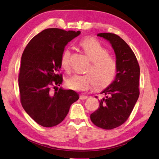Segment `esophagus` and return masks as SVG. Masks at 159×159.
Wrapping results in <instances>:
<instances>
[{"instance_id": "obj_1", "label": "esophagus", "mask_w": 159, "mask_h": 159, "mask_svg": "<svg viewBox=\"0 0 159 159\" xmlns=\"http://www.w3.org/2000/svg\"><path fill=\"white\" fill-rule=\"evenodd\" d=\"M88 98L87 96H86V95H80V99H87Z\"/></svg>"}]
</instances>
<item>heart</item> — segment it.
Masks as SVG:
<instances>
[{"label": "heart", "mask_w": 159, "mask_h": 159, "mask_svg": "<svg viewBox=\"0 0 159 159\" xmlns=\"http://www.w3.org/2000/svg\"><path fill=\"white\" fill-rule=\"evenodd\" d=\"M84 53L91 61L85 75H75L66 81L70 89L86 92L95 84L98 89H102L112 83L117 73L116 60L108 53V51L98 40L86 38L80 42ZM70 51L65 49L61 53L60 64L66 72L70 70Z\"/></svg>", "instance_id": "obj_1"}]
</instances>
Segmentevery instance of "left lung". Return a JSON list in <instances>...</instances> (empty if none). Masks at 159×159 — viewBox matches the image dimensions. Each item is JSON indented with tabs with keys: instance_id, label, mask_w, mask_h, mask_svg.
<instances>
[{
	"instance_id": "left-lung-1",
	"label": "left lung",
	"mask_w": 159,
	"mask_h": 159,
	"mask_svg": "<svg viewBox=\"0 0 159 159\" xmlns=\"http://www.w3.org/2000/svg\"><path fill=\"white\" fill-rule=\"evenodd\" d=\"M97 36L111 44L118 68L113 82L101 92L104 97L90 118L98 127L112 129L127 120L138 101L140 70L134 53L120 36L112 33H99Z\"/></svg>"
}]
</instances>
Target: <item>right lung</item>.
<instances>
[{
	"mask_svg": "<svg viewBox=\"0 0 159 159\" xmlns=\"http://www.w3.org/2000/svg\"><path fill=\"white\" fill-rule=\"evenodd\" d=\"M80 34L59 28L44 30L32 39L22 54L18 79L21 103L28 115L43 127L60 124L79 98L75 91L57 86L63 81L58 74L61 53Z\"/></svg>",
	"mask_w": 159,
	"mask_h": 159,
	"instance_id": "right-lung-1",
	"label": "right lung"
}]
</instances>
